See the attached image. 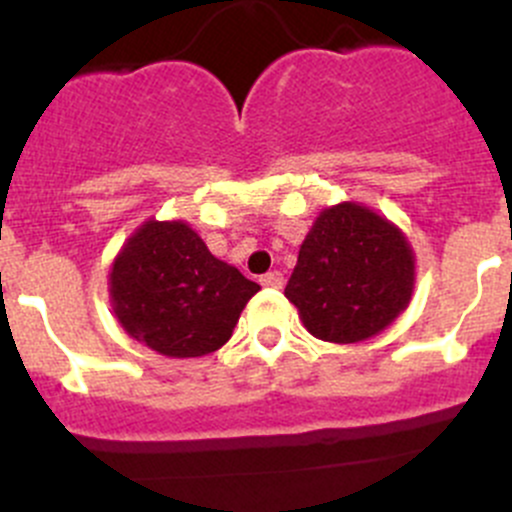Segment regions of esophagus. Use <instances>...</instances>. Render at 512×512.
I'll return each instance as SVG.
<instances>
[{"label":"esophagus","instance_id":"34e87169","mask_svg":"<svg viewBox=\"0 0 512 512\" xmlns=\"http://www.w3.org/2000/svg\"><path fill=\"white\" fill-rule=\"evenodd\" d=\"M262 287H270V289H282L285 285V277L280 275V272H267V275L260 277Z\"/></svg>","mask_w":512,"mask_h":512}]
</instances>
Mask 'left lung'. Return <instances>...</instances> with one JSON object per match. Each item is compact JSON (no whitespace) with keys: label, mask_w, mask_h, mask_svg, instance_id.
Wrapping results in <instances>:
<instances>
[{"label":"left lung","mask_w":512,"mask_h":512,"mask_svg":"<svg viewBox=\"0 0 512 512\" xmlns=\"http://www.w3.org/2000/svg\"><path fill=\"white\" fill-rule=\"evenodd\" d=\"M414 289L406 237L371 210H324L299 250L285 297L317 339L354 344L389 327Z\"/></svg>","instance_id":"1"}]
</instances>
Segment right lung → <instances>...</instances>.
Returning <instances> with one entry per match:
<instances>
[{
	"mask_svg": "<svg viewBox=\"0 0 512 512\" xmlns=\"http://www.w3.org/2000/svg\"><path fill=\"white\" fill-rule=\"evenodd\" d=\"M257 289L237 267L210 255L185 223H146L111 270L113 312L121 327L175 359L223 347Z\"/></svg>",
	"mask_w": 512,
	"mask_h": 512,
	"instance_id": "right-lung-1",
	"label": "right lung"
}]
</instances>
